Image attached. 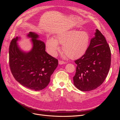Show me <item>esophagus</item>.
Wrapping results in <instances>:
<instances>
[{
    "instance_id": "obj_1",
    "label": "esophagus",
    "mask_w": 120,
    "mask_h": 120,
    "mask_svg": "<svg viewBox=\"0 0 120 120\" xmlns=\"http://www.w3.org/2000/svg\"><path fill=\"white\" fill-rule=\"evenodd\" d=\"M66 63V62L64 61H63L61 60L59 61V64L60 65H63V64H65Z\"/></svg>"
}]
</instances>
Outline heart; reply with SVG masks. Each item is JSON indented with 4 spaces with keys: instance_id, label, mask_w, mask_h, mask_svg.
I'll return each mask as SVG.
<instances>
[{
    "instance_id": "b5f03b06",
    "label": "heart",
    "mask_w": 120,
    "mask_h": 120,
    "mask_svg": "<svg viewBox=\"0 0 120 120\" xmlns=\"http://www.w3.org/2000/svg\"><path fill=\"white\" fill-rule=\"evenodd\" d=\"M90 42V36L86 31L71 30L63 31L52 38L48 39L46 46L50 55L55 56L62 45V50L71 59H76L86 52Z\"/></svg>"
}]
</instances>
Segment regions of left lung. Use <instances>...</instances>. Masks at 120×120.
Masks as SVG:
<instances>
[{
  "label": "left lung",
  "mask_w": 120,
  "mask_h": 120,
  "mask_svg": "<svg viewBox=\"0 0 120 120\" xmlns=\"http://www.w3.org/2000/svg\"><path fill=\"white\" fill-rule=\"evenodd\" d=\"M86 53L75 61L77 64L73 84L81 91H89L101 85L111 64V51L105 37L96 29Z\"/></svg>",
  "instance_id": "8db88e82"
}]
</instances>
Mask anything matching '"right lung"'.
Instances as JSON below:
<instances>
[{
  "label": "right lung",
  "mask_w": 120,
  "mask_h": 120,
  "mask_svg": "<svg viewBox=\"0 0 120 120\" xmlns=\"http://www.w3.org/2000/svg\"><path fill=\"white\" fill-rule=\"evenodd\" d=\"M31 39V49L26 52L21 49L16 37L9 47V65L15 79L23 86L35 91L42 90L49 85L50 76L58 64V60L45 51V44L39 40V35L30 32L27 35Z\"/></svg>",
  "instance_id": "right-lung-1"
}]
</instances>
